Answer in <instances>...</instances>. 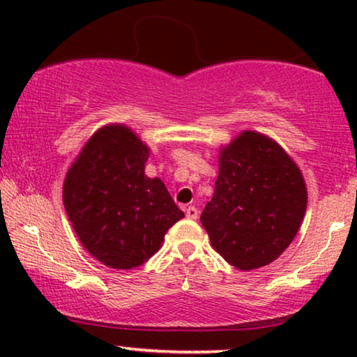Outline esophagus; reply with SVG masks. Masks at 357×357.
<instances>
[{
  "mask_svg": "<svg viewBox=\"0 0 357 357\" xmlns=\"http://www.w3.org/2000/svg\"><path fill=\"white\" fill-rule=\"evenodd\" d=\"M185 214H187L188 219H197L198 218V209L195 206H188L185 209Z\"/></svg>",
  "mask_w": 357,
  "mask_h": 357,
  "instance_id": "obj_1",
  "label": "esophagus"
}]
</instances>
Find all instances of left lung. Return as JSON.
<instances>
[{"mask_svg": "<svg viewBox=\"0 0 357 357\" xmlns=\"http://www.w3.org/2000/svg\"><path fill=\"white\" fill-rule=\"evenodd\" d=\"M305 208V180L291 155L266 135L245 130L219 151L214 195L199 219L214 250L250 271L289 247Z\"/></svg>", "mask_w": 357, "mask_h": 357, "instance_id": "8db88e82", "label": "left lung"}]
</instances>
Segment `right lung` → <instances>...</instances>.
<instances>
[{"label": "right lung", "mask_w": 357, "mask_h": 357, "mask_svg": "<svg viewBox=\"0 0 357 357\" xmlns=\"http://www.w3.org/2000/svg\"><path fill=\"white\" fill-rule=\"evenodd\" d=\"M148 144L110 123L87 139L63 183V204L87 252L115 270L143 265L185 214L160 178H149Z\"/></svg>", "instance_id": "obj_1"}]
</instances>
